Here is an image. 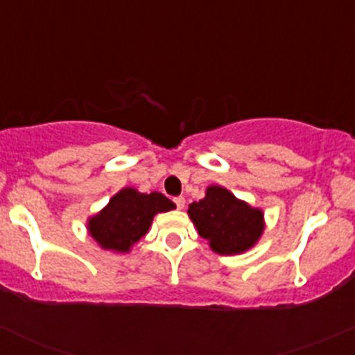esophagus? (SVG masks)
I'll return each mask as SVG.
<instances>
[{"mask_svg":"<svg viewBox=\"0 0 355 355\" xmlns=\"http://www.w3.org/2000/svg\"><path fill=\"white\" fill-rule=\"evenodd\" d=\"M175 204H177V209H184L185 207V198H175Z\"/></svg>","mask_w":355,"mask_h":355,"instance_id":"esophagus-1","label":"esophagus"}]
</instances>
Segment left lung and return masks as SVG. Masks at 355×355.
I'll return each instance as SVG.
<instances>
[{
    "instance_id": "1",
    "label": "left lung",
    "mask_w": 355,
    "mask_h": 355,
    "mask_svg": "<svg viewBox=\"0 0 355 355\" xmlns=\"http://www.w3.org/2000/svg\"><path fill=\"white\" fill-rule=\"evenodd\" d=\"M187 213L198 234L221 256L245 252L263 237V209L235 198L221 185H209L199 202L189 204Z\"/></svg>"
}]
</instances>
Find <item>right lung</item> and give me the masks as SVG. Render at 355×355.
I'll return each instance as SVG.
<instances>
[{"instance_id": "1", "label": "right lung", "mask_w": 355, "mask_h": 355, "mask_svg": "<svg viewBox=\"0 0 355 355\" xmlns=\"http://www.w3.org/2000/svg\"><path fill=\"white\" fill-rule=\"evenodd\" d=\"M175 207L161 192L142 194L134 187H123L101 211L87 218V232L101 249L127 254L148 234L157 213Z\"/></svg>"}]
</instances>
